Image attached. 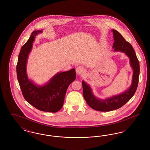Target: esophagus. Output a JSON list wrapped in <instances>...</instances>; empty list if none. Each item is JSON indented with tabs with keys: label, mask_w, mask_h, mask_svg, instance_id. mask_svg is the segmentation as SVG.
<instances>
[{
	"label": "esophagus",
	"mask_w": 150,
	"mask_h": 150,
	"mask_svg": "<svg viewBox=\"0 0 150 150\" xmlns=\"http://www.w3.org/2000/svg\"><path fill=\"white\" fill-rule=\"evenodd\" d=\"M84 71V69L82 66H78L76 68V72L77 75H80Z\"/></svg>",
	"instance_id": "1"
}]
</instances>
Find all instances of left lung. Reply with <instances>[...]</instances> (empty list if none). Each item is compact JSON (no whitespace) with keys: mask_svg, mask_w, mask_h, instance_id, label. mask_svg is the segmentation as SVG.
I'll return each mask as SVG.
<instances>
[{"mask_svg":"<svg viewBox=\"0 0 150 150\" xmlns=\"http://www.w3.org/2000/svg\"><path fill=\"white\" fill-rule=\"evenodd\" d=\"M111 31L114 40L112 45L114 51L122 52L128 57L130 65L133 70V76L131 85L126 91L105 99L97 97L94 94L90 85L85 81H82L83 96L86 103L94 110L102 112L118 109L128 102L135 94L139 81V63L133 48L117 31L114 29Z\"/></svg>","mask_w":150,"mask_h":150,"instance_id":"obj_1","label":"left lung"}]
</instances>
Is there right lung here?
<instances>
[{
  "label": "right lung",
  "mask_w": 150,
  "mask_h": 150,
  "mask_svg": "<svg viewBox=\"0 0 150 150\" xmlns=\"http://www.w3.org/2000/svg\"><path fill=\"white\" fill-rule=\"evenodd\" d=\"M43 30H35L21 47L16 71L18 83L26 100L36 108L45 112H56L63 106L66 91L76 79L75 69L58 72L43 85L35 84L27 74V63L36 36Z\"/></svg>",
  "instance_id": "add662e5"
}]
</instances>
